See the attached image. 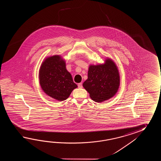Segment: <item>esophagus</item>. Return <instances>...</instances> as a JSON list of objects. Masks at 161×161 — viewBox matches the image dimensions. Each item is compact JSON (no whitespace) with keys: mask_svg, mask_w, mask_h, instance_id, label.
Wrapping results in <instances>:
<instances>
[{"mask_svg":"<svg viewBox=\"0 0 161 161\" xmlns=\"http://www.w3.org/2000/svg\"><path fill=\"white\" fill-rule=\"evenodd\" d=\"M78 87H79V88H82V83H78Z\"/></svg>","mask_w":161,"mask_h":161,"instance_id":"34e87169","label":"esophagus"}]
</instances>
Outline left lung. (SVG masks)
<instances>
[{
    "instance_id": "left-lung-1",
    "label": "left lung",
    "mask_w": 161,
    "mask_h": 161,
    "mask_svg": "<svg viewBox=\"0 0 161 161\" xmlns=\"http://www.w3.org/2000/svg\"><path fill=\"white\" fill-rule=\"evenodd\" d=\"M120 74L115 63L107 58L105 63L89 65L88 78L83 86L96 103H102L112 98L118 92Z\"/></svg>"
}]
</instances>
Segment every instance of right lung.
Here are the masks:
<instances>
[{
    "label": "right lung",
    "mask_w": 161,
    "mask_h": 161,
    "mask_svg": "<svg viewBox=\"0 0 161 161\" xmlns=\"http://www.w3.org/2000/svg\"><path fill=\"white\" fill-rule=\"evenodd\" d=\"M65 65L60 55H53L45 58L39 69L41 89L47 95L60 101L67 99L78 87Z\"/></svg>",
    "instance_id": "right-lung-1"
}]
</instances>
